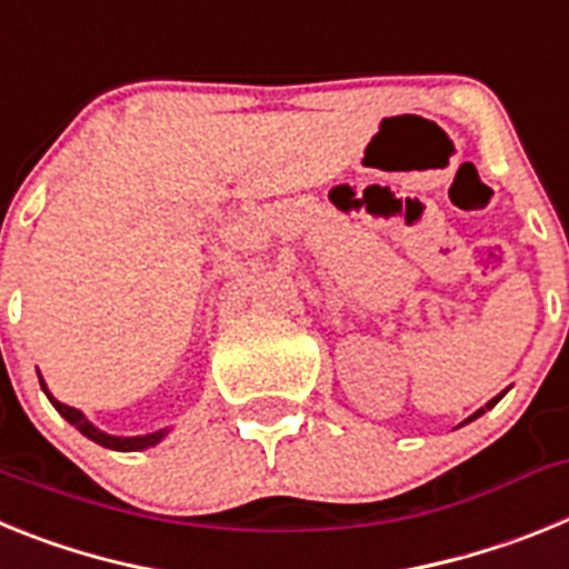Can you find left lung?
I'll return each mask as SVG.
<instances>
[{"mask_svg":"<svg viewBox=\"0 0 569 569\" xmlns=\"http://www.w3.org/2000/svg\"><path fill=\"white\" fill-rule=\"evenodd\" d=\"M501 396H505V393H501ZM501 396H496V399H490V401H487V405H485V407H481V410H476V413H472V416H470V419H467V421H472V419H479V416H481V413H487V410H490V407H492V405H496V401H499V399H501Z\"/></svg>","mask_w":569,"mask_h":569,"instance_id":"1","label":"left lung"}]
</instances>
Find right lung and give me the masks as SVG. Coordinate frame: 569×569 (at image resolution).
<instances>
[{"label": "right lung", "instance_id": "right-lung-1", "mask_svg": "<svg viewBox=\"0 0 569 569\" xmlns=\"http://www.w3.org/2000/svg\"><path fill=\"white\" fill-rule=\"evenodd\" d=\"M39 385H42L44 396H48V399H50V405L57 407L59 416H62L64 421H70V425L77 427L79 433L88 436V439H90V441H97V445L108 447V450H119V453H133V450H148V447L159 445V441L164 439V433H168V430H156V433H148V436H110V433H102L99 427H93L88 419H84L82 410H77V407H68V405H62V401L53 399V396H50V390H48V385H44L42 376H39Z\"/></svg>", "mask_w": 569, "mask_h": 569}]
</instances>
